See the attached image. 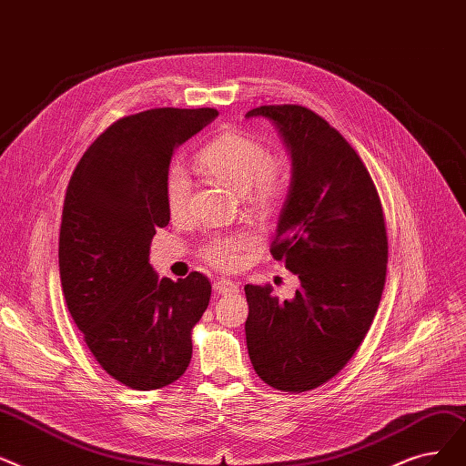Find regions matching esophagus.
I'll return each instance as SVG.
<instances>
[{
  "instance_id": "esophagus-1",
  "label": "esophagus",
  "mask_w": 466,
  "mask_h": 466,
  "mask_svg": "<svg viewBox=\"0 0 466 466\" xmlns=\"http://www.w3.org/2000/svg\"><path fill=\"white\" fill-rule=\"evenodd\" d=\"M212 288H214L216 294H229V292H237L238 290V284L229 280V279H216Z\"/></svg>"
}]
</instances>
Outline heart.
Listing matches in <instances>:
<instances>
[{"label":"heart","mask_w":466,"mask_h":466,"mask_svg":"<svg viewBox=\"0 0 466 466\" xmlns=\"http://www.w3.org/2000/svg\"><path fill=\"white\" fill-rule=\"evenodd\" d=\"M198 165L210 176L237 193L248 191L258 208L275 207L288 189L290 172L282 161L271 159L269 149L259 140L226 132L198 153ZM191 195V180L184 167H172L167 172L165 197L172 216L186 212ZM258 247V237L252 233L218 235L207 240L203 258L219 269H237L245 258Z\"/></svg>","instance_id":"b5f03b06"}]
</instances>
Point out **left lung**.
<instances>
[{
  "label": "left lung",
  "instance_id": "obj_1",
  "mask_svg": "<svg viewBox=\"0 0 466 466\" xmlns=\"http://www.w3.org/2000/svg\"><path fill=\"white\" fill-rule=\"evenodd\" d=\"M292 161L275 259L298 275L292 299L247 284L245 324L259 378L286 392L311 390L350 360L373 322L387 275L385 218L370 174L349 142L311 109L259 106Z\"/></svg>",
  "mask_w": 466,
  "mask_h": 466
}]
</instances>
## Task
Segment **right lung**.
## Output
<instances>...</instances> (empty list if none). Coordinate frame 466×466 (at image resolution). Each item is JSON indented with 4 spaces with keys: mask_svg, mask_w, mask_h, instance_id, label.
<instances>
[{
    "mask_svg": "<svg viewBox=\"0 0 466 466\" xmlns=\"http://www.w3.org/2000/svg\"><path fill=\"white\" fill-rule=\"evenodd\" d=\"M216 117L212 107L123 117L85 151L66 191L58 240L66 305L96 362L130 389L180 378L191 329L210 301L201 273L159 279L149 247L170 221L165 180L174 149Z\"/></svg>",
    "mask_w": 466,
    "mask_h": 466,
    "instance_id": "obj_1",
    "label": "right lung"
}]
</instances>
